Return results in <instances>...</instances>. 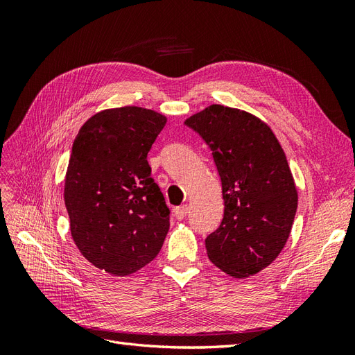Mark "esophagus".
<instances>
[{
    "instance_id": "obj_1",
    "label": "esophagus",
    "mask_w": 355,
    "mask_h": 355,
    "mask_svg": "<svg viewBox=\"0 0 355 355\" xmlns=\"http://www.w3.org/2000/svg\"><path fill=\"white\" fill-rule=\"evenodd\" d=\"M187 214H188V206H179V207L175 209V216H176V219H179V220L185 219Z\"/></svg>"
}]
</instances>
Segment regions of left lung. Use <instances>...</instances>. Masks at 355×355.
I'll return each mask as SVG.
<instances>
[{
	"instance_id": "1",
	"label": "left lung",
	"mask_w": 355,
	"mask_h": 355,
	"mask_svg": "<svg viewBox=\"0 0 355 355\" xmlns=\"http://www.w3.org/2000/svg\"><path fill=\"white\" fill-rule=\"evenodd\" d=\"M210 148L222 182L223 219L207 235L209 259L244 278L280 254L297 209V191L282 145L259 118L210 105L185 121Z\"/></svg>"
}]
</instances>
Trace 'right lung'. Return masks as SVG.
Listing matches in <instances>:
<instances>
[{
    "mask_svg": "<svg viewBox=\"0 0 355 355\" xmlns=\"http://www.w3.org/2000/svg\"><path fill=\"white\" fill-rule=\"evenodd\" d=\"M167 118L139 106L105 110L83 124L65 178L71 235L96 268L124 277L155 259L170 210L148 153Z\"/></svg>",
    "mask_w": 355,
    "mask_h": 355,
    "instance_id": "right-lung-1",
    "label": "right lung"
}]
</instances>
